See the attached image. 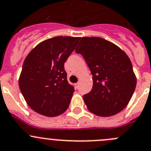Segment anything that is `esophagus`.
Wrapping results in <instances>:
<instances>
[{
  "label": "esophagus",
  "instance_id": "1",
  "mask_svg": "<svg viewBox=\"0 0 151 151\" xmlns=\"http://www.w3.org/2000/svg\"><path fill=\"white\" fill-rule=\"evenodd\" d=\"M79 83H76L75 84V85H76V87H77V88H78V86H79Z\"/></svg>",
  "mask_w": 151,
  "mask_h": 151
}]
</instances>
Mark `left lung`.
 <instances>
[{"instance_id": "left-lung-1", "label": "left lung", "mask_w": 151, "mask_h": 151, "mask_svg": "<svg viewBox=\"0 0 151 151\" xmlns=\"http://www.w3.org/2000/svg\"><path fill=\"white\" fill-rule=\"evenodd\" d=\"M75 51L83 56L92 74V89L83 97L88 110L102 117L123 110L136 86L133 65L125 52L100 37H82Z\"/></svg>"}]
</instances>
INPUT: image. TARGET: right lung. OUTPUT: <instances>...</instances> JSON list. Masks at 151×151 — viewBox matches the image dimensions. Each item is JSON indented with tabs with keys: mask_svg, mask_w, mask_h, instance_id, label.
<instances>
[{
	"mask_svg": "<svg viewBox=\"0 0 151 151\" xmlns=\"http://www.w3.org/2000/svg\"><path fill=\"white\" fill-rule=\"evenodd\" d=\"M80 37L56 36L39 43L27 56L19 77V88L27 104L47 117L68 108L74 87L68 83L64 63Z\"/></svg>",
	"mask_w": 151,
	"mask_h": 151,
	"instance_id": "add662e5",
	"label": "right lung"
}]
</instances>
